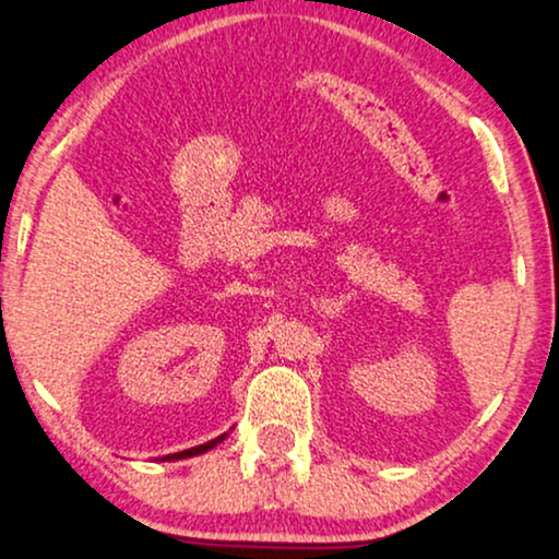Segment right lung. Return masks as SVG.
I'll use <instances>...</instances> for the list:
<instances>
[{
	"mask_svg": "<svg viewBox=\"0 0 559 559\" xmlns=\"http://www.w3.org/2000/svg\"><path fill=\"white\" fill-rule=\"evenodd\" d=\"M227 435H222V437H216V439H212V442H206V444H199V448H190V450H182V452H175V455H167V461H180V457H190V455H201V452H206V450H212V448H216V444L222 442V439H225Z\"/></svg>",
	"mask_w": 559,
	"mask_h": 559,
	"instance_id": "add662e5",
	"label": "right lung"
}]
</instances>
